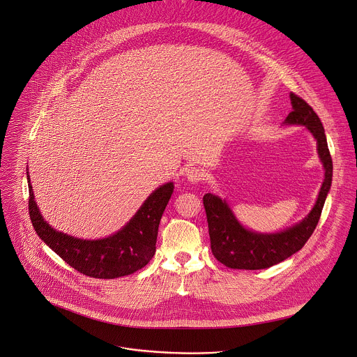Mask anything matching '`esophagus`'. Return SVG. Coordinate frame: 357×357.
<instances>
[{
    "label": "esophagus",
    "instance_id": "obj_1",
    "mask_svg": "<svg viewBox=\"0 0 357 357\" xmlns=\"http://www.w3.org/2000/svg\"><path fill=\"white\" fill-rule=\"evenodd\" d=\"M185 176L188 178L189 182L197 183V182H200V181L203 179L204 174H203V171H202L200 168H197V167H190V168H188V169L185 171Z\"/></svg>",
    "mask_w": 357,
    "mask_h": 357
}]
</instances>
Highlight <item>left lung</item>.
Instances as JSON below:
<instances>
[{
  "mask_svg": "<svg viewBox=\"0 0 357 357\" xmlns=\"http://www.w3.org/2000/svg\"><path fill=\"white\" fill-rule=\"evenodd\" d=\"M293 110L284 123L305 126L317 140L318 155L325 169L318 199L308 215L298 224L275 234H262L247 229L235 218L225 200L206 193L203 204L206 210L210 245L214 258L231 269L258 271L266 269L290 258L300 251L312 235L332 183V158L328 150L326 136L318 114L298 95L290 93Z\"/></svg>",
  "mask_w": 357,
  "mask_h": 357,
  "instance_id": "8db88e82",
  "label": "left lung"
}]
</instances>
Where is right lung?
Masks as SVG:
<instances>
[{"instance_id": "1", "label": "right lung", "mask_w": 357, "mask_h": 357, "mask_svg": "<svg viewBox=\"0 0 357 357\" xmlns=\"http://www.w3.org/2000/svg\"><path fill=\"white\" fill-rule=\"evenodd\" d=\"M28 186L29 217L36 234L71 268L95 279L128 276L151 261L155 254L160 221L174 192L172 182L160 186L121 231L107 238L91 241L53 229L36 206L29 175Z\"/></svg>"}]
</instances>
